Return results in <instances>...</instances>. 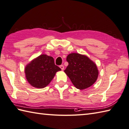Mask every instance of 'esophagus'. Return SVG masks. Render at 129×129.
Returning <instances> with one entry per match:
<instances>
[{
  "mask_svg": "<svg viewBox=\"0 0 129 129\" xmlns=\"http://www.w3.org/2000/svg\"><path fill=\"white\" fill-rule=\"evenodd\" d=\"M59 67L61 68V69L62 70H64V66L63 65H61L59 66Z\"/></svg>",
  "mask_w": 129,
  "mask_h": 129,
  "instance_id": "esophagus-1",
  "label": "esophagus"
}]
</instances>
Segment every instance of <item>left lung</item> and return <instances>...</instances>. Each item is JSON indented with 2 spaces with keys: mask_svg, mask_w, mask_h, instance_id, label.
<instances>
[{
  "mask_svg": "<svg viewBox=\"0 0 129 129\" xmlns=\"http://www.w3.org/2000/svg\"><path fill=\"white\" fill-rule=\"evenodd\" d=\"M66 60L68 65L64 71L76 88L83 90L96 82L99 76L98 67L87 56L72 53L68 55Z\"/></svg>",
  "mask_w": 129,
  "mask_h": 129,
  "instance_id": "8db88e82",
  "label": "left lung"
}]
</instances>
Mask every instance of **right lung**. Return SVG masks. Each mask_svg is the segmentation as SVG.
<instances>
[{
    "mask_svg": "<svg viewBox=\"0 0 129 129\" xmlns=\"http://www.w3.org/2000/svg\"><path fill=\"white\" fill-rule=\"evenodd\" d=\"M61 69L54 64L53 58L42 54L33 59L25 67V77L34 87H45L54 78L56 73Z\"/></svg>",
    "mask_w": 129,
    "mask_h": 129,
    "instance_id": "obj_1",
    "label": "right lung"
}]
</instances>
